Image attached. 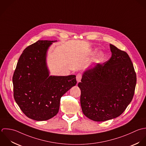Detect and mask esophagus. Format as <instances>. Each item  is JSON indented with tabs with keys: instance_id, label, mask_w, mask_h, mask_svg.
<instances>
[{
	"instance_id": "obj_1",
	"label": "esophagus",
	"mask_w": 146,
	"mask_h": 146,
	"mask_svg": "<svg viewBox=\"0 0 146 146\" xmlns=\"http://www.w3.org/2000/svg\"><path fill=\"white\" fill-rule=\"evenodd\" d=\"M82 74H80V73H79L76 75V80H77V82H80L81 79H82Z\"/></svg>"
}]
</instances>
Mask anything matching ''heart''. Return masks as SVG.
Listing matches in <instances>:
<instances>
[{
	"label": "heart",
	"mask_w": 146,
	"mask_h": 146,
	"mask_svg": "<svg viewBox=\"0 0 146 146\" xmlns=\"http://www.w3.org/2000/svg\"><path fill=\"white\" fill-rule=\"evenodd\" d=\"M98 56H99L100 58H102V57H103V54H102V53H100L99 55H98Z\"/></svg>",
	"instance_id": "heart-1"
}]
</instances>
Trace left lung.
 I'll use <instances>...</instances> for the list:
<instances>
[{"label": "left lung", "instance_id": "8db88e82", "mask_svg": "<svg viewBox=\"0 0 146 146\" xmlns=\"http://www.w3.org/2000/svg\"><path fill=\"white\" fill-rule=\"evenodd\" d=\"M111 58L86 70L78 83L83 114L97 122L119 116L131 102L137 75L133 64L124 51L110 44Z\"/></svg>", "mask_w": 146, "mask_h": 146}]
</instances>
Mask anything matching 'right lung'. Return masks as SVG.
Wrapping results in <instances>:
<instances>
[{"label":"right lung","mask_w":146,"mask_h":146,"mask_svg":"<svg viewBox=\"0 0 146 146\" xmlns=\"http://www.w3.org/2000/svg\"><path fill=\"white\" fill-rule=\"evenodd\" d=\"M55 41L38 40L25 48L12 78L16 102L26 116L38 121L54 117L61 97L77 83L75 75L49 76L46 52Z\"/></svg>","instance_id":"add662e5"}]
</instances>
